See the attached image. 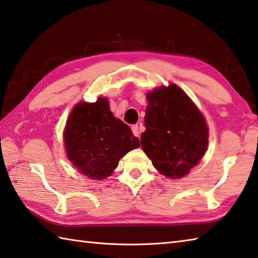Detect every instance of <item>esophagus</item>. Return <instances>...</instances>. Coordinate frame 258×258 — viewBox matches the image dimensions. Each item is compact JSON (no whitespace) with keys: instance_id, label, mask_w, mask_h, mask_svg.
Returning a JSON list of instances; mask_svg holds the SVG:
<instances>
[{"instance_id":"obj_1","label":"esophagus","mask_w":258,"mask_h":258,"mask_svg":"<svg viewBox=\"0 0 258 258\" xmlns=\"http://www.w3.org/2000/svg\"><path fill=\"white\" fill-rule=\"evenodd\" d=\"M131 130H133V133H134V135H135V137H139V135H140V131H139V128H138V125H133V127H131Z\"/></svg>"}]
</instances>
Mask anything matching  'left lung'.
Instances as JSON below:
<instances>
[{"instance_id": "1", "label": "left lung", "mask_w": 258, "mask_h": 258, "mask_svg": "<svg viewBox=\"0 0 258 258\" xmlns=\"http://www.w3.org/2000/svg\"><path fill=\"white\" fill-rule=\"evenodd\" d=\"M141 147L160 173L181 178L202 159L208 145L203 114L175 85L147 94Z\"/></svg>"}]
</instances>
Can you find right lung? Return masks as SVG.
Returning a JSON list of instances; mask_svg holds the SVG:
<instances>
[{
  "label": "right lung",
  "instance_id": "obj_1",
  "mask_svg": "<svg viewBox=\"0 0 258 258\" xmlns=\"http://www.w3.org/2000/svg\"><path fill=\"white\" fill-rule=\"evenodd\" d=\"M68 158L83 175L103 179L120 158L140 146L133 131L110 111L108 100L81 102L71 112L64 130Z\"/></svg>",
  "mask_w": 258,
  "mask_h": 258
}]
</instances>
